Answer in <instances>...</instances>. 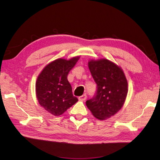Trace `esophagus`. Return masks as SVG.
<instances>
[{
  "label": "esophagus",
  "instance_id": "1",
  "mask_svg": "<svg viewBox=\"0 0 160 160\" xmlns=\"http://www.w3.org/2000/svg\"><path fill=\"white\" fill-rule=\"evenodd\" d=\"M86 98H87V96H86V94H83V95L81 96H80V97L78 98L79 100H80V101H85V100H86Z\"/></svg>",
  "mask_w": 160,
  "mask_h": 160
}]
</instances>
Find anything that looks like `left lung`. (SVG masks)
<instances>
[{"label":"left lung","instance_id":"obj_1","mask_svg":"<svg viewBox=\"0 0 160 160\" xmlns=\"http://www.w3.org/2000/svg\"><path fill=\"white\" fill-rule=\"evenodd\" d=\"M88 67L97 85L96 93L86 104L96 118L106 120L119 111L128 93V82L122 70L110 60H91Z\"/></svg>","mask_w":160,"mask_h":160}]
</instances>
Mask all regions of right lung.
I'll return each mask as SVG.
<instances>
[{
    "mask_svg": "<svg viewBox=\"0 0 160 160\" xmlns=\"http://www.w3.org/2000/svg\"><path fill=\"white\" fill-rule=\"evenodd\" d=\"M80 57L69 60H56L46 66L38 76L36 92L39 104L54 116H60L78 101L72 94L67 78Z\"/></svg>",
    "mask_w": 160,
    "mask_h": 160,
    "instance_id": "add662e5",
    "label": "right lung"
}]
</instances>
